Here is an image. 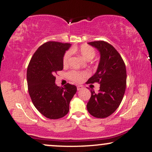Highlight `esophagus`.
Instances as JSON below:
<instances>
[{
  "label": "esophagus",
  "mask_w": 152,
  "mask_h": 152,
  "mask_svg": "<svg viewBox=\"0 0 152 152\" xmlns=\"http://www.w3.org/2000/svg\"><path fill=\"white\" fill-rule=\"evenodd\" d=\"M77 91H80V90H82V89L83 88V86H77Z\"/></svg>",
  "instance_id": "obj_1"
}]
</instances>
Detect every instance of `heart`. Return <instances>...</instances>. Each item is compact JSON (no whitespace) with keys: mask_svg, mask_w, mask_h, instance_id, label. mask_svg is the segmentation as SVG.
Listing matches in <instances>:
<instances>
[{"mask_svg":"<svg viewBox=\"0 0 152 152\" xmlns=\"http://www.w3.org/2000/svg\"><path fill=\"white\" fill-rule=\"evenodd\" d=\"M77 50L84 59L86 60H91L95 57L96 53L95 49L93 47L88 45H82L78 48H72V51ZM71 50L66 51L64 54L63 57V64L64 66H67L69 63V60L72 55ZM89 75V72L88 71H77V70H70L68 72V77L70 80L75 82H81L84 80V78Z\"/></svg>","mask_w":152,"mask_h":152,"instance_id":"obj_1","label":"heart"}]
</instances>
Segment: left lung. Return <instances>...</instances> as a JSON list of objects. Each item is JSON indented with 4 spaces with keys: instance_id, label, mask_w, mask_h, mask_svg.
I'll use <instances>...</instances> for the list:
<instances>
[{
    "instance_id": "left-lung-1",
    "label": "left lung",
    "mask_w": 152,
    "mask_h": 152,
    "mask_svg": "<svg viewBox=\"0 0 152 152\" xmlns=\"http://www.w3.org/2000/svg\"><path fill=\"white\" fill-rule=\"evenodd\" d=\"M100 53L97 72L86 84H100L98 93L91 90V96L87 103V110L97 118H107L114 113L123 98L126 84L124 62L113 45L104 41L88 43Z\"/></svg>"
}]
</instances>
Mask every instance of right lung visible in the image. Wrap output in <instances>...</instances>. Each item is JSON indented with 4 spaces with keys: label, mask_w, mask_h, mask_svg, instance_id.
I'll return each mask as SVG.
<instances>
[{
    "label": "right lung",
    "mask_w": 152,
    "mask_h": 152,
    "mask_svg": "<svg viewBox=\"0 0 152 152\" xmlns=\"http://www.w3.org/2000/svg\"><path fill=\"white\" fill-rule=\"evenodd\" d=\"M70 43L48 41L41 45L31 58L27 70L28 92L36 109L49 119L63 118L77 92L75 85L55 84L58 71L63 70V57Z\"/></svg>",
    "instance_id": "right-lung-1"
}]
</instances>
